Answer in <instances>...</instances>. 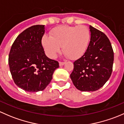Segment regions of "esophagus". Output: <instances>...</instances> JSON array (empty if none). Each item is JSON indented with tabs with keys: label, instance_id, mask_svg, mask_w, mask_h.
Instances as JSON below:
<instances>
[{
	"label": "esophagus",
	"instance_id": "obj_1",
	"mask_svg": "<svg viewBox=\"0 0 124 124\" xmlns=\"http://www.w3.org/2000/svg\"><path fill=\"white\" fill-rule=\"evenodd\" d=\"M65 63H66V62H59V65H60V66H63V65L65 64Z\"/></svg>",
	"mask_w": 124,
	"mask_h": 124
}]
</instances>
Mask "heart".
Returning a JSON list of instances; mask_svg holds the SVG:
<instances>
[{"instance_id": "heart-1", "label": "heart", "mask_w": 124, "mask_h": 124, "mask_svg": "<svg viewBox=\"0 0 124 124\" xmlns=\"http://www.w3.org/2000/svg\"><path fill=\"white\" fill-rule=\"evenodd\" d=\"M51 35H44L42 39L45 52L50 58H55L62 46L66 57L79 58L86 53L91 39L90 30L84 25H60L51 30Z\"/></svg>"}]
</instances>
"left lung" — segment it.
Wrapping results in <instances>:
<instances>
[{"label": "left lung", "mask_w": 124, "mask_h": 124, "mask_svg": "<svg viewBox=\"0 0 124 124\" xmlns=\"http://www.w3.org/2000/svg\"><path fill=\"white\" fill-rule=\"evenodd\" d=\"M91 39L85 54L73 62L70 78L78 90L94 91L101 88L110 77L114 54L104 33L90 25Z\"/></svg>", "instance_id": "left-lung-1"}]
</instances>
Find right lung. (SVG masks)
Here are the masks:
<instances>
[{"instance_id": "1", "label": "right lung", "mask_w": 124, "mask_h": 124, "mask_svg": "<svg viewBox=\"0 0 124 124\" xmlns=\"http://www.w3.org/2000/svg\"><path fill=\"white\" fill-rule=\"evenodd\" d=\"M44 25L29 27L14 42L8 63L15 84L28 92L42 91L50 83L59 63L45 54L42 38L45 31Z\"/></svg>"}]
</instances>
